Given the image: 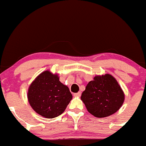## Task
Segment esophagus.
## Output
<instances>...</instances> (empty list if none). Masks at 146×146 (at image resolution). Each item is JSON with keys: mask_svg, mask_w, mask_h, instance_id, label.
Wrapping results in <instances>:
<instances>
[{"mask_svg": "<svg viewBox=\"0 0 146 146\" xmlns=\"http://www.w3.org/2000/svg\"><path fill=\"white\" fill-rule=\"evenodd\" d=\"M74 96L75 97H80L81 96V92H79L78 93H74Z\"/></svg>", "mask_w": 146, "mask_h": 146, "instance_id": "1", "label": "esophagus"}]
</instances>
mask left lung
Masks as SVG:
<instances>
[{
	"label": "left lung",
	"mask_w": 146,
	"mask_h": 146,
	"mask_svg": "<svg viewBox=\"0 0 146 146\" xmlns=\"http://www.w3.org/2000/svg\"><path fill=\"white\" fill-rule=\"evenodd\" d=\"M125 99L123 91L109 74L97 75L90 82L81 96L87 110L96 117H106L116 112Z\"/></svg>",
	"instance_id": "obj_1"
}]
</instances>
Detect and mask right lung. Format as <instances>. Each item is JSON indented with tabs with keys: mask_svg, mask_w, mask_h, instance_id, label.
I'll use <instances>...</instances> for the list:
<instances>
[{
	"mask_svg": "<svg viewBox=\"0 0 146 146\" xmlns=\"http://www.w3.org/2000/svg\"><path fill=\"white\" fill-rule=\"evenodd\" d=\"M27 98L37 113L46 118H54L64 111L72 95L68 87L59 80L58 74L46 70L31 84Z\"/></svg>",
	"mask_w": 146,
	"mask_h": 146,
	"instance_id": "1",
	"label": "right lung"
}]
</instances>
